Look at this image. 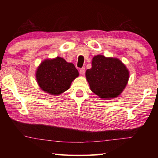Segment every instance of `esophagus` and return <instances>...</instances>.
Here are the masks:
<instances>
[{"label": "esophagus", "instance_id": "obj_1", "mask_svg": "<svg viewBox=\"0 0 158 158\" xmlns=\"http://www.w3.org/2000/svg\"><path fill=\"white\" fill-rule=\"evenodd\" d=\"M85 68H81V69H79V73L81 74H82V75H84V74H85Z\"/></svg>", "mask_w": 158, "mask_h": 158}]
</instances>
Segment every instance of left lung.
Returning a JSON list of instances; mask_svg holds the SVG:
<instances>
[{
    "label": "left lung",
    "instance_id": "8db88e82",
    "mask_svg": "<svg viewBox=\"0 0 158 158\" xmlns=\"http://www.w3.org/2000/svg\"><path fill=\"white\" fill-rule=\"evenodd\" d=\"M85 77L92 91L102 99L117 97L122 93L129 79V72L118 58L98 55L93 57L92 68Z\"/></svg>",
    "mask_w": 158,
    "mask_h": 158
}]
</instances>
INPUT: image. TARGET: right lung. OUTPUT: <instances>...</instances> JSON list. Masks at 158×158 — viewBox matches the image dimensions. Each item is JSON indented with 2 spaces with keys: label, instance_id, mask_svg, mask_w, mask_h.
Segmentation results:
<instances>
[{
  "label": "right lung",
  "instance_id": "obj_1",
  "mask_svg": "<svg viewBox=\"0 0 158 158\" xmlns=\"http://www.w3.org/2000/svg\"><path fill=\"white\" fill-rule=\"evenodd\" d=\"M79 76L74 64L57 57L45 60L38 67L36 79L42 90L51 95H58L68 90L71 83Z\"/></svg>",
  "mask_w": 158,
  "mask_h": 158
}]
</instances>
